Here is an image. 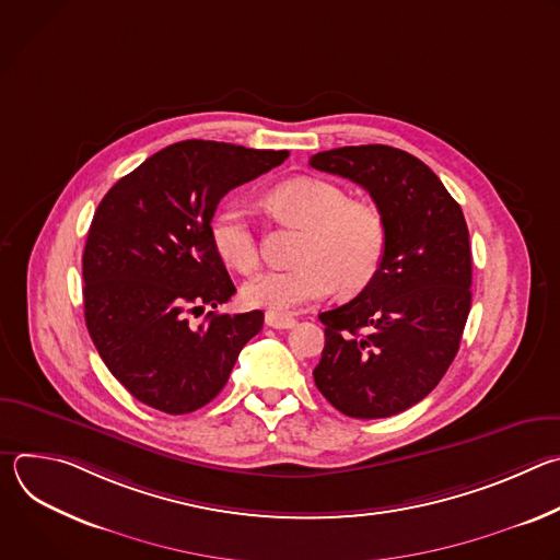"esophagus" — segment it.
Wrapping results in <instances>:
<instances>
[{
  "label": "esophagus",
  "instance_id": "obj_1",
  "mask_svg": "<svg viewBox=\"0 0 560 560\" xmlns=\"http://www.w3.org/2000/svg\"><path fill=\"white\" fill-rule=\"evenodd\" d=\"M294 316L290 314H279V312H266V326L275 328V330H288L294 328Z\"/></svg>",
  "mask_w": 560,
  "mask_h": 560
}]
</instances>
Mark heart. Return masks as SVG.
I'll use <instances>...</instances> for the list:
<instances>
[{
    "label": "heart",
    "mask_w": 560,
    "mask_h": 560,
    "mask_svg": "<svg viewBox=\"0 0 560 560\" xmlns=\"http://www.w3.org/2000/svg\"><path fill=\"white\" fill-rule=\"evenodd\" d=\"M270 208L303 228L294 266L266 270L244 285L246 303L270 312H292L324 299L332 285L359 292L378 272L387 230L376 206L348 199L346 190L318 177H292L268 195ZM210 242L217 255L236 272L259 266V238L242 201L221 206L210 221Z\"/></svg>",
    "instance_id": "heart-1"
}]
</instances>
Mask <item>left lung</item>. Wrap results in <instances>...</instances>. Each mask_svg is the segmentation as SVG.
Wrapping results in <instances>:
<instances>
[{"instance_id": "1", "label": "left lung", "mask_w": 560, "mask_h": 560, "mask_svg": "<svg viewBox=\"0 0 560 560\" xmlns=\"http://www.w3.org/2000/svg\"><path fill=\"white\" fill-rule=\"evenodd\" d=\"M310 166L365 188L387 230L376 277L318 314L326 348L314 383L346 417H394L425 398L458 352L471 305L463 210L421 159L392 145L316 152Z\"/></svg>"}]
</instances>
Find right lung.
<instances>
[{
    "mask_svg": "<svg viewBox=\"0 0 560 560\" xmlns=\"http://www.w3.org/2000/svg\"><path fill=\"white\" fill-rule=\"evenodd\" d=\"M223 141L173 143L121 177L84 248V316L113 376L137 401L188 415L223 389L264 312H208L236 292L210 242L219 201L288 159Z\"/></svg>",
    "mask_w": 560,
    "mask_h": 560,
    "instance_id": "1",
    "label": "right lung"
}]
</instances>
